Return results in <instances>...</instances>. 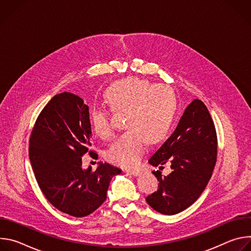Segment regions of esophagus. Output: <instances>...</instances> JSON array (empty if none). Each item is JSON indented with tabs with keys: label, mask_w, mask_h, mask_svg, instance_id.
Wrapping results in <instances>:
<instances>
[{
	"label": "esophagus",
	"mask_w": 251,
	"mask_h": 251,
	"mask_svg": "<svg viewBox=\"0 0 251 251\" xmlns=\"http://www.w3.org/2000/svg\"><path fill=\"white\" fill-rule=\"evenodd\" d=\"M128 173H130L131 175H133L134 176H140L141 174H142V172L141 171H138V170H130V171H128Z\"/></svg>",
	"instance_id": "34e87169"
}]
</instances>
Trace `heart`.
Returning <instances> with one entry per match:
<instances>
[{
    "label": "heart",
    "instance_id": "b5f03b06",
    "mask_svg": "<svg viewBox=\"0 0 251 251\" xmlns=\"http://www.w3.org/2000/svg\"><path fill=\"white\" fill-rule=\"evenodd\" d=\"M104 101L114 113H123L121 134L106 151V160L123 168L136 167L145 152L147 141L158 143L170 133L176 116L177 99L175 91L147 79L127 77L113 82L104 92ZM89 120L95 134L108 139L113 134L110 112L104 107H93Z\"/></svg>",
    "mask_w": 251,
    "mask_h": 251
}]
</instances>
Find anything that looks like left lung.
I'll list each match as a JSON object with an SVG mask.
<instances>
[{
	"label": "left lung",
	"mask_w": 251,
	"mask_h": 251,
	"mask_svg": "<svg viewBox=\"0 0 251 251\" xmlns=\"http://www.w3.org/2000/svg\"><path fill=\"white\" fill-rule=\"evenodd\" d=\"M218 137L206 106L195 99L186 108L171 137L150 158L162 170L170 163L172 172L154 171L158 190L146 198L160 213L176 214L192 205L204 191L217 163Z\"/></svg>",
	"instance_id": "left-lung-1"
}]
</instances>
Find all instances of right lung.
<instances>
[{
  "instance_id": "1",
  "label": "right lung",
  "mask_w": 251,
  "mask_h": 251,
  "mask_svg": "<svg viewBox=\"0 0 251 251\" xmlns=\"http://www.w3.org/2000/svg\"><path fill=\"white\" fill-rule=\"evenodd\" d=\"M89 108L70 92L53 96L34 123L28 155L40 189L58 210L83 218L106 200L111 178L121 170L100 163L95 172L82 169V156L91 150Z\"/></svg>"
}]
</instances>
